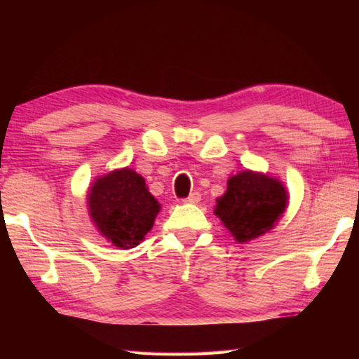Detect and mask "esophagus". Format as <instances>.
<instances>
[{"instance_id": "1", "label": "esophagus", "mask_w": 359, "mask_h": 359, "mask_svg": "<svg viewBox=\"0 0 359 359\" xmlns=\"http://www.w3.org/2000/svg\"><path fill=\"white\" fill-rule=\"evenodd\" d=\"M185 201L187 203H199L201 201V193H198V191L190 193V196L185 198Z\"/></svg>"}]
</instances>
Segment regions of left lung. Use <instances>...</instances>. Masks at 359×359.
I'll return each mask as SVG.
<instances>
[{"instance_id":"left-lung-1","label":"left lung","mask_w":359,"mask_h":359,"mask_svg":"<svg viewBox=\"0 0 359 359\" xmlns=\"http://www.w3.org/2000/svg\"><path fill=\"white\" fill-rule=\"evenodd\" d=\"M287 191L280 182L252 171L228 180V190L217 199L215 215L234 239L247 242L269 231L287 208Z\"/></svg>"}]
</instances>
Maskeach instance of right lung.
<instances>
[{"label":"right lung","mask_w":359,"mask_h":359,"mask_svg":"<svg viewBox=\"0 0 359 359\" xmlns=\"http://www.w3.org/2000/svg\"><path fill=\"white\" fill-rule=\"evenodd\" d=\"M88 208L101 234L120 248L137 245L160 212L145 180L128 168L96 180L88 193Z\"/></svg>","instance_id":"right-lung-1"}]
</instances>
